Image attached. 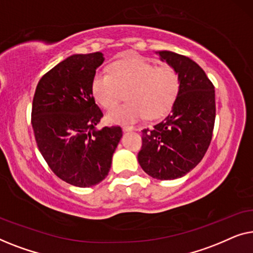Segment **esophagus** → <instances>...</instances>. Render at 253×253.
Listing matches in <instances>:
<instances>
[{"instance_id":"1","label":"esophagus","mask_w":253,"mask_h":253,"mask_svg":"<svg viewBox=\"0 0 253 253\" xmlns=\"http://www.w3.org/2000/svg\"><path fill=\"white\" fill-rule=\"evenodd\" d=\"M133 130H136V127H133V126H123V131H133Z\"/></svg>"}]
</instances>
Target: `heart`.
I'll list each match as a JSON object with an SVG mask.
<instances>
[{
  "instance_id": "heart-1",
  "label": "heart",
  "mask_w": 253,
  "mask_h": 253,
  "mask_svg": "<svg viewBox=\"0 0 253 253\" xmlns=\"http://www.w3.org/2000/svg\"><path fill=\"white\" fill-rule=\"evenodd\" d=\"M92 93L103 108L112 109L123 98L129 102L107 114L112 123L130 124L159 119L169 112L179 91V78L169 65L157 68L143 58L116 62L112 72L99 70L92 78Z\"/></svg>"
}]
</instances>
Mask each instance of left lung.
Segmentation results:
<instances>
[{
  "instance_id": "obj_1",
  "label": "left lung",
  "mask_w": 253,
  "mask_h": 253,
  "mask_svg": "<svg viewBox=\"0 0 253 253\" xmlns=\"http://www.w3.org/2000/svg\"><path fill=\"white\" fill-rule=\"evenodd\" d=\"M174 68L179 91L171 112L161 122L144 129L138 162L157 179H175L202 161L213 136L215 91L205 71L191 58L168 50L158 51Z\"/></svg>"
}]
</instances>
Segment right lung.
I'll return each mask as SVG.
<instances>
[{"label":"right lung","instance_id":"add662e5","mask_svg":"<svg viewBox=\"0 0 253 253\" xmlns=\"http://www.w3.org/2000/svg\"><path fill=\"white\" fill-rule=\"evenodd\" d=\"M103 61L100 51L69 56L42 76L33 96L31 122L40 153L57 177L79 188L106 178L122 138L121 126L95 127L103 114L91 85Z\"/></svg>","mask_w":253,"mask_h":253}]
</instances>
